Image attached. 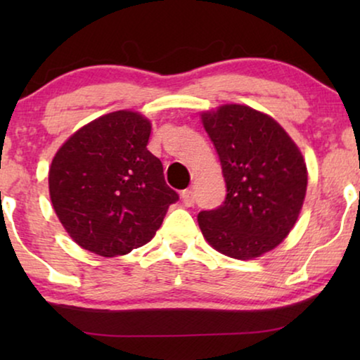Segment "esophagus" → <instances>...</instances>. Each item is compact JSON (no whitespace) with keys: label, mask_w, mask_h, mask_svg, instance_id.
Wrapping results in <instances>:
<instances>
[{"label":"esophagus","mask_w":360,"mask_h":360,"mask_svg":"<svg viewBox=\"0 0 360 360\" xmlns=\"http://www.w3.org/2000/svg\"><path fill=\"white\" fill-rule=\"evenodd\" d=\"M181 201H184L185 206H193L195 205V193L193 190H184L181 191Z\"/></svg>","instance_id":"1"}]
</instances>
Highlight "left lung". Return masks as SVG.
<instances>
[{
    "label": "left lung",
    "instance_id": "obj_1",
    "mask_svg": "<svg viewBox=\"0 0 360 360\" xmlns=\"http://www.w3.org/2000/svg\"><path fill=\"white\" fill-rule=\"evenodd\" d=\"M201 121L228 191L223 205L198 214L201 233L228 257H260L298 219L308 184L302 152L277 121L249 106L223 105Z\"/></svg>",
    "mask_w": 360,
    "mask_h": 360
}]
</instances>
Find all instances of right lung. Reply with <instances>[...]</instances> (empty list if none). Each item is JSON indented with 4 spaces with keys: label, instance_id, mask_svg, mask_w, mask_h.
I'll return each mask as SVG.
<instances>
[{
    "label": "right lung",
    "instance_id": "1",
    "mask_svg": "<svg viewBox=\"0 0 360 360\" xmlns=\"http://www.w3.org/2000/svg\"><path fill=\"white\" fill-rule=\"evenodd\" d=\"M150 121L115 111L67 139L49 170L52 206L70 238L103 257L149 243L179 195L147 150Z\"/></svg>",
    "mask_w": 360,
    "mask_h": 360
}]
</instances>
